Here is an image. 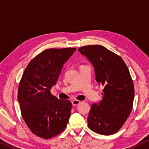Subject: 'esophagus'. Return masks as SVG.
Instances as JSON below:
<instances>
[{
  "instance_id": "34e87169",
  "label": "esophagus",
  "mask_w": 149,
  "mask_h": 149,
  "mask_svg": "<svg viewBox=\"0 0 149 149\" xmlns=\"http://www.w3.org/2000/svg\"><path fill=\"white\" fill-rule=\"evenodd\" d=\"M72 104L73 106H77V105L80 104L81 102L79 100H74L72 101Z\"/></svg>"
}]
</instances>
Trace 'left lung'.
Masks as SVG:
<instances>
[{"instance_id": "1", "label": "left lung", "mask_w": 149, "mask_h": 149, "mask_svg": "<svg viewBox=\"0 0 149 149\" xmlns=\"http://www.w3.org/2000/svg\"><path fill=\"white\" fill-rule=\"evenodd\" d=\"M94 68L95 80L104 87L102 100L93 104L87 123L92 131L102 135L115 134L132 110L134 87L131 75L121 57L102 45H87L78 49Z\"/></svg>"}]
</instances>
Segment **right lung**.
<instances>
[{"instance_id": "right-lung-1", "label": "right lung", "mask_w": 149, "mask_h": 149, "mask_svg": "<svg viewBox=\"0 0 149 149\" xmlns=\"http://www.w3.org/2000/svg\"><path fill=\"white\" fill-rule=\"evenodd\" d=\"M76 48L49 49L30 61L22 75L17 99L22 117L32 133L49 139L63 132L71 113L72 103L58 100L50 92L62 66Z\"/></svg>"}]
</instances>
